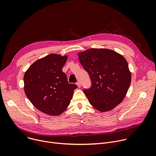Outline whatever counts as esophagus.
I'll list each match as a JSON object with an SVG mask.
<instances>
[{"mask_svg": "<svg viewBox=\"0 0 156 156\" xmlns=\"http://www.w3.org/2000/svg\"><path fill=\"white\" fill-rule=\"evenodd\" d=\"M76 85L78 86V87H81V83H80V82L78 81V82L76 83Z\"/></svg>", "mask_w": 156, "mask_h": 156, "instance_id": "obj_1", "label": "esophagus"}]
</instances>
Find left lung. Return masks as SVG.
<instances>
[{
    "label": "left lung",
    "instance_id": "left-lung-1",
    "mask_svg": "<svg viewBox=\"0 0 156 156\" xmlns=\"http://www.w3.org/2000/svg\"><path fill=\"white\" fill-rule=\"evenodd\" d=\"M78 55L91 80V87L84 90L89 102L100 112L114 108L125 98L131 83L126 59L108 49L92 48Z\"/></svg>",
    "mask_w": 156,
    "mask_h": 156
}]
</instances>
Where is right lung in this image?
Segmentation results:
<instances>
[{"label": "right lung", "instance_id": "right-lung-1", "mask_svg": "<svg viewBox=\"0 0 156 156\" xmlns=\"http://www.w3.org/2000/svg\"><path fill=\"white\" fill-rule=\"evenodd\" d=\"M67 55L51 54L34 62L26 71L25 93L33 105L49 115H58L68 107L77 87L62 72Z\"/></svg>", "mask_w": 156, "mask_h": 156}]
</instances>
